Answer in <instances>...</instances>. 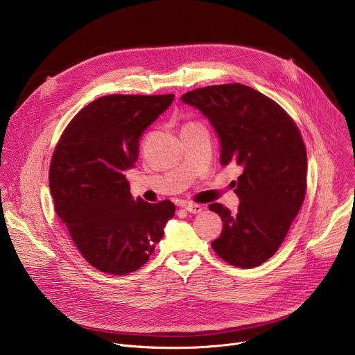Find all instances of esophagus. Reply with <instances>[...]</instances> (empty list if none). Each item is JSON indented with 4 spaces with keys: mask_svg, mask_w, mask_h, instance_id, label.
I'll list each match as a JSON object with an SVG mask.
<instances>
[{
    "mask_svg": "<svg viewBox=\"0 0 355 355\" xmlns=\"http://www.w3.org/2000/svg\"><path fill=\"white\" fill-rule=\"evenodd\" d=\"M184 208H185V211L187 212H189V214H193V215H196V214H200L202 212V205H198V204H192V202H187V204H184Z\"/></svg>",
    "mask_w": 355,
    "mask_h": 355,
    "instance_id": "34e87169",
    "label": "esophagus"
}]
</instances>
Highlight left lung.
<instances>
[{"label": "left lung", "instance_id": "1", "mask_svg": "<svg viewBox=\"0 0 355 355\" xmlns=\"http://www.w3.org/2000/svg\"><path fill=\"white\" fill-rule=\"evenodd\" d=\"M209 119L220 140V164L236 163L237 214L220 204L209 209L223 222L212 241L230 266L252 268L282 244L306 193L308 157L293 119L264 94L243 84L211 85L181 96Z\"/></svg>", "mask_w": 355, "mask_h": 355}]
</instances>
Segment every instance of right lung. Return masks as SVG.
Listing matches in <instances>:
<instances>
[{
	"mask_svg": "<svg viewBox=\"0 0 355 355\" xmlns=\"http://www.w3.org/2000/svg\"><path fill=\"white\" fill-rule=\"evenodd\" d=\"M174 101L166 95H105L64 129L50 163L55 211L81 256L96 270L126 275L148 261L174 216L171 200L133 199L125 171L139 139Z\"/></svg>",
	"mask_w": 355,
	"mask_h": 355,
	"instance_id": "obj_1",
	"label": "right lung"
}]
</instances>
